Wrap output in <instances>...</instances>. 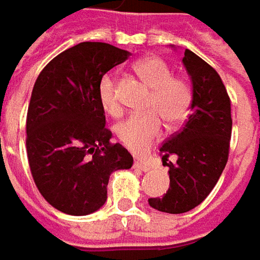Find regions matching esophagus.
<instances>
[{
    "mask_svg": "<svg viewBox=\"0 0 260 260\" xmlns=\"http://www.w3.org/2000/svg\"><path fill=\"white\" fill-rule=\"evenodd\" d=\"M135 168H139V170H142V171H145V173L150 170V167L148 164L140 162V161H135Z\"/></svg>",
    "mask_w": 260,
    "mask_h": 260,
    "instance_id": "1",
    "label": "esophagus"
}]
</instances>
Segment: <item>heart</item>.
<instances>
[{
    "label": "heart",
    "mask_w": 260,
    "mask_h": 260,
    "mask_svg": "<svg viewBox=\"0 0 260 260\" xmlns=\"http://www.w3.org/2000/svg\"><path fill=\"white\" fill-rule=\"evenodd\" d=\"M135 72L152 90L146 115L130 117L117 127L121 145L137 155L146 152L161 136V121L168 128L184 123L193 104V89L184 77L173 76L171 67L159 57H146L135 64ZM102 108L110 114L120 112L117 83L112 74H105L98 86Z\"/></svg>",
    "instance_id": "b5f03b06"
}]
</instances>
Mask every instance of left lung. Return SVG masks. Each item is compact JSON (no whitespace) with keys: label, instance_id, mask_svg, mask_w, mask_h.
Here are the masks:
<instances>
[{"label":"left lung","instance_id":"obj_1","mask_svg":"<svg viewBox=\"0 0 260 260\" xmlns=\"http://www.w3.org/2000/svg\"><path fill=\"white\" fill-rule=\"evenodd\" d=\"M183 64L193 85V104L184 127L161 146L164 165L170 168V188L150 198L152 208L167 214H183L208 198L228 161L231 139V101L219 74L190 49ZM174 154L175 163L169 161Z\"/></svg>","mask_w":260,"mask_h":260}]
</instances>
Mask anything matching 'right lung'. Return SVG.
<instances>
[{
  "mask_svg": "<svg viewBox=\"0 0 260 260\" xmlns=\"http://www.w3.org/2000/svg\"><path fill=\"white\" fill-rule=\"evenodd\" d=\"M130 52L104 42L66 49L39 73L27 108L26 150L45 201L69 215H87L107 201L110 175L128 170L133 156L111 143L98 86Z\"/></svg>",
  "mask_w": 260,
  "mask_h": 260,
  "instance_id": "1",
  "label": "right lung"
}]
</instances>
